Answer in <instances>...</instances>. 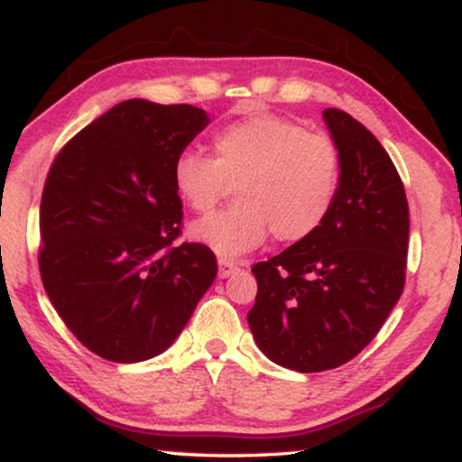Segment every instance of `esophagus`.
<instances>
[{
	"mask_svg": "<svg viewBox=\"0 0 462 462\" xmlns=\"http://www.w3.org/2000/svg\"><path fill=\"white\" fill-rule=\"evenodd\" d=\"M233 271H237V263L229 261V258H218V277H229Z\"/></svg>",
	"mask_w": 462,
	"mask_h": 462,
	"instance_id": "34e87169",
	"label": "esophagus"
}]
</instances>
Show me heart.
<instances>
[{
  "label": "heart",
  "instance_id": "1",
  "mask_svg": "<svg viewBox=\"0 0 462 462\" xmlns=\"http://www.w3.org/2000/svg\"><path fill=\"white\" fill-rule=\"evenodd\" d=\"M212 144L214 157L198 149L176 157V193L191 210L208 212L236 185L239 204L189 226L195 242L239 256L269 233L280 244H299L324 225L343 179L330 136L275 113H252L223 125Z\"/></svg>",
  "mask_w": 462,
  "mask_h": 462
}]
</instances>
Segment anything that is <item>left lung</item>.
Segmentation results:
<instances>
[{
    "label": "left lung",
    "instance_id": "obj_1",
    "mask_svg": "<svg viewBox=\"0 0 462 462\" xmlns=\"http://www.w3.org/2000/svg\"><path fill=\"white\" fill-rule=\"evenodd\" d=\"M324 119L343 162L330 214L311 237L256 263L248 324L271 362L338 368L376 337L406 283L408 199L387 151L340 109Z\"/></svg>",
    "mask_w": 462,
    "mask_h": 462
}]
</instances>
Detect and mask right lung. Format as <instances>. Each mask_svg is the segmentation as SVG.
<instances>
[{"label": "right lung", "mask_w": 462, "mask_h": 462, "mask_svg": "<svg viewBox=\"0 0 462 462\" xmlns=\"http://www.w3.org/2000/svg\"><path fill=\"white\" fill-rule=\"evenodd\" d=\"M210 124L191 105L124 100L78 132L50 168L40 273L86 349L117 364L160 356L217 277L204 244H180L172 168Z\"/></svg>", "instance_id": "add662e5"}]
</instances>
